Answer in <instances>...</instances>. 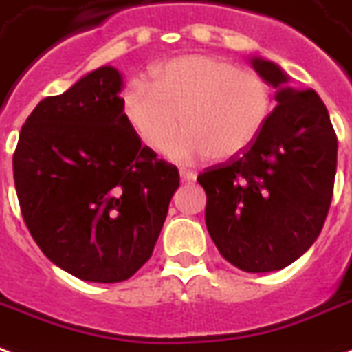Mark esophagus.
I'll use <instances>...</instances> for the list:
<instances>
[{
    "label": "esophagus",
    "instance_id": "obj_1",
    "mask_svg": "<svg viewBox=\"0 0 352 352\" xmlns=\"http://www.w3.org/2000/svg\"><path fill=\"white\" fill-rule=\"evenodd\" d=\"M179 175H181V181H183V183H192V181H196L197 173L196 171H192V169L181 168L179 169Z\"/></svg>",
    "mask_w": 352,
    "mask_h": 352
}]
</instances>
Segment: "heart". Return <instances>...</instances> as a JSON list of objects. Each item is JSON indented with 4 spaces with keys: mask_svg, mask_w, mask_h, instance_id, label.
<instances>
[{
    "mask_svg": "<svg viewBox=\"0 0 352 352\" xmlns=\"http://www.w3.org/2000/svg\"><path fill=\"white\" fill-rule=\"evenodd\" d=\"M270 111L272 91L261 74L210 56L175 57L153 70V85L134 80L123 95L124 119L149 149H160L181 121L184 129L164 147L179 162L242 155Z\"/></svg>",
    "mask_w": 352,
    "mask_h": 352,
    "instance_id": "b5f03b06",
    "label": "heart"
}]
</instances>
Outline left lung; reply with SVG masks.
<instances>
[{"mask_svg": "<svg viewBox=\"0 0 352 352\" xmlns=\"http://www.w3.org/2000/svg\"><path fill=\"white\" fill-rule=\"evenodd\" d=\"M252 67L276 87V108L242 155L197 175L205 222L226 261L244 272L282 270L321 233L334 192L338 138L314 89H295L272 61Z\"/></svg>", "mask_w": 352, "mask_h": 352, "instance_id": "obj_1", "label": "left lung"}]
</instances>
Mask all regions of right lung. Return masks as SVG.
I'll return each instance as SVG.
<instances>
[{
	"label": "right lung",
	"mask_w": 352,
	"mask_h": 352,
	"mask_svg": "<svg viewBox=\"0 0 352 352\" xmlns=\"http://www.w3.org/2000/svg\"><path fill=\"white\" fill-rule=\"evenodd\" d=\"M123 76L104 65L25 119L12 156L23 222L80 280L117 283L149 261L179 169L142 147L123 113Z\"/></svg>",
	"instance_id": "add662e5"
}]
</instances>
